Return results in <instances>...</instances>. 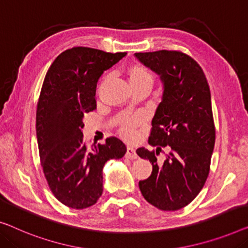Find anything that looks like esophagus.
Masks as SVG:
<instances>
[{"label": "esophagus", "mask_w": 248, "mask_h": 248, "mask_svg": "<svg viewBox=\"0 0 248 248\" xmlns=\"http://www.w3.org/2000/svg\"><path fill=\"white\" fill-rule=\"evenodd\" d=\"M125 155H126V157H128V159H131V160H134L138 157V154H136V152H135V149L132 148V146H127L126 154H125Z\"/></svg>", "instance_id": "esophagus-1"}]
</instances>
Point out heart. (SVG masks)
I'll use <instances>...</instances> for the list:
<instances>
[{
	"label": "heart",
	"mask_w": 248,
	"mask_h": 248,
	"mask_svg": "<svg viewBox=\"0 0 248 248\" xmlns=\"http://www.w3.org/2000/svg\"><path fill=\"white\" fill-rule=\"evenodd\" d=\"M131 84H150L152 85L153 76L148 68L144 66H133L130 69ZM140 123L139 117H128L121 123L120 132L125 139L133 138L136 125Z\"/></svg>",
	"instance_id": "heart-1"
}]
</instances>
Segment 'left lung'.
Here are the masks:
<instances>
[{
  "label": "left lung",
  "mask_w": 248,
  "mask_h": 248,
  "mask_svg": "<svg viewBox=\"0 0 248 248\" xmlns=\"http://www.w3.org/2000/svg\"><path fill=\"white\" fill-rule=\"evenodd\" d=\"M134 56L163 84L162 102L149 138L155 150H136L140 157L152 163V173L139 182L140 190L152 206L179 210L198 196L209 174L216 139L209 85L199 63L181 51ZM163 148L166 156L159 157Z\"/></svg>",
  "instance_id": "obj_1"
}]
</instances>
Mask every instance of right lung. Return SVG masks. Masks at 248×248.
<instances>
[{"instance_id":"right-lung-1","label":"right lung","mask_w":248,"mask_h":248,"mask_svg":"<svg viewBox=\"0 0 248 248\" xmlns=\"http://www.w3.org/2000/svg\"><path fill=\"white\" fill-rule=\"evenodd\" d=\"M125 56L74 46L60 53L46 71L37 106L38 148L49 188L67 207L84 209L97 202L104 166L126 153L115 136L89 149L81 132L84 115L96 109L99 77Z\"/></svg>"}]
</instances>
